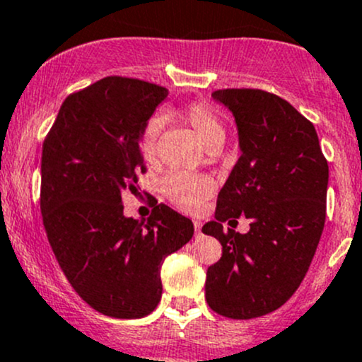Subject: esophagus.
I'll list each match as a JSON object with an SVG mask.
<instances>
[{
    "instance_id": "34e87169",
    "label": "esophagus",
    "mask_w": 362,
    "mask_h": 362,
    "mask_svg": "<svg viewBox=\"0 0 362 362\" xmlns=\"http://www.w3.org/2000/svg\"><path fill=\"white\" fill-rule=\"evenodd\" d=\"M193 225H195V235L197 237L202 235V223H200L199 219H195V221H193Z\"/></svg>"
}]
</instances>
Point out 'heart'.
I'll list each match as a JSON object with an SVG mask.
<instances>
[{
	"label": "heart",
	"mask_w": 362,
	"mask_h": 362,
	"mask_svg": "<svg viewBox=\"0 0 362 362\" xmlns=\"http://www.w3.org/2000/svg\"><path fill=\"white\" fill-rule=\"evenodd\" d=\"M180 117L185 124L192 127L195 136L206 148L223 144L225 141V124L219 115L207 104H192L181 111ZM160 130H162V125L156 120L150 122L144 129L143 137H141V151L146 158H153L156 153ZM162 188L163 193L177 207L185 209V211H193L211 195L212 181L200 174L174 173L165 177Z\"/></svg>",
	"instance_id": "obj_1"
}]
</instances>
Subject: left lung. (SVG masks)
<instances>
[{"label": "left lung", "instance_id": "obj_1", "mask_svg": "<svg viewBox=\"0 0 362 362\" xmlns=\"http://www.w3.org/2000/svg\"><path fill=\"white\" fill-rule=\"evenodd\" d=\"M212 99L235 118L240 158L218 195L216 221L202 228L223 245L207 268L206 300L225 317L252 319L282 307L307 275L329 169L315 127L288 100L255 88L216 90ZM240 215L252 219L247 234L222 230Z\"/></svg>", "mask_w": 362, "mask_h": 362}]
</instances>
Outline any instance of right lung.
<instances>
[{"label":"right lung","mask_w":362,"mask_h":362,"mask_svg":"<svg viewBox=\"0 0 362 362\" xmlns=\"http://www.w3.org/2000/svg\"><path fill=\"white\" fill-rule=\"evenodd\" d=\"M167 88L107 76L69 95L43 143L42 214L55 259L94 310L117 319L151 314L160 268L193 237L192 219L156 206L148 221L124 214L144 173L141 137Z\"/></svg>","instance_id":"right-lung-1"}]
</instances>
